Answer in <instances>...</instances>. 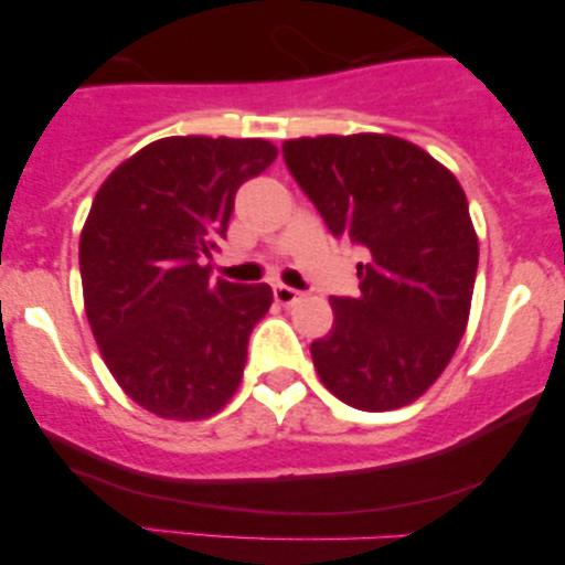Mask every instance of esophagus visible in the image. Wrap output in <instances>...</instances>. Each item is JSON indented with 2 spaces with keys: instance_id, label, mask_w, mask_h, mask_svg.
Returning a JSON list of instances; mask_svg holds the SVG:
<instances>
[{
  "instance_id": "obj_1",
  "label": "esophagus",
  "mask_w": 565,
  "mask_h": 565,
  "mask_svg": "<svg viewBox=\"0 0 565 565\" xmlns=\"http://www.w3.org/2000/svg\"><path fill=\"white\" fill-rule=\"evenodd\" d=\"M274 297H276V302L278 305H287V308H289V305H295L297 300H300V291H297V289H291V287H284V284H276V287H274Z\"/></svg>"
}]
</instances>
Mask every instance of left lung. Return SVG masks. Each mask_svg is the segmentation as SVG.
I'll use <instances>...</instances> for the list:
<instances>
[{"mask_svg": "<svg viewBox=\"0 0 565 565\" xmlns=\"http://www.w3.org/2000/svg\"><path fill=\"white\" fill-rule=\"evenodd\" d=\"M281 151L332 236L369 252L361 295L332 297V329L310 345L316 372L348 406L412 404L468 327L478 238L462 185L393 135L300 138Z\"/></svg>", "mask_w": 565, "mask_h": 565, "instance_id": "left-lung-1", "label": "left lung"}]
</instances>
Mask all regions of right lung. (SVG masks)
<instances>
[{"instance_id": "obj_1", "label": "right lung", "mask_w": 565, "mask_h": 565, "mask_svg": "<svg viewBox=\"0 0 565 565\" xmlns=\"http://www.w3.org/2000/svg\"><path fill=\"white\" fill-rule=\"evenodd\" d=\"M268 140L161 138L100 185L79 238L84 310L106 366L135 404L204 419L242 382L268 284L210 278L236 191L276 159Z\"/></svg>"}]
</instances>
